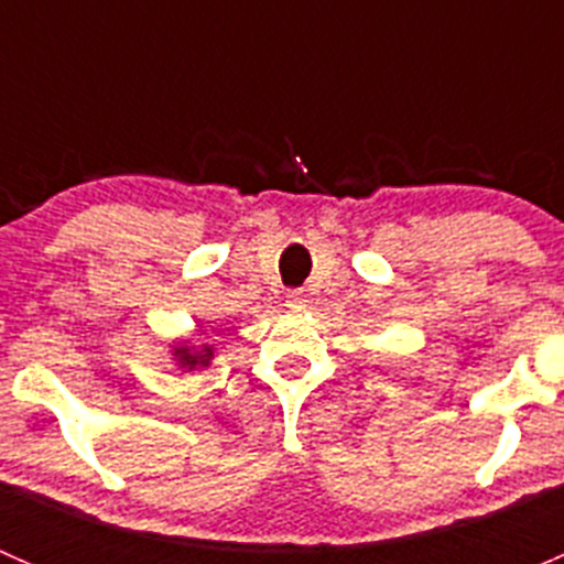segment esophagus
Instances as JSON below:
<instances>
[{"instance_id":"34e87169","label":"esophagus","mask_w":564,"mask_h":564,"mask_svg":"<svg viewBox=\"0 0 564 564\" xmlns=\"http://www.w3.org/2000/svg\"><path fill=\"white\" fill-rule=\"evenodd\" d=\"M305 305H308V300H305V294L300 292V289L286 292V308L289 311H305Z\"/></svg>"}]
</instances>
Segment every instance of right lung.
Instances as JSON below:
<instances>
[{"instance_id":"right-lung-1","label":"right lung","mask_w":564,"mask_h":564,"mask_svg":"<svg viewBox=\"0 0 564 564\" xmlns=\"http://www.w3.org/2000/svg\"><path fill=\"white\" fill-rule=\"evenodd\" d=\"M176 357H180L182 366L193 368V366H207V360L213 357V349H202V351H191V349H176Z\"/></svg>"}]
</instances>
